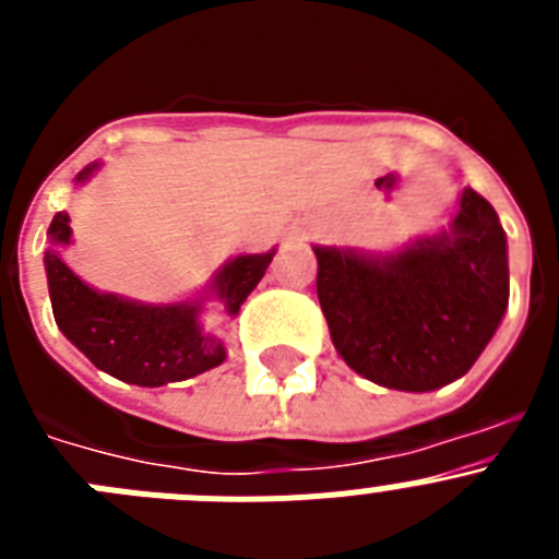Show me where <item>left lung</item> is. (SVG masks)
I'll list each match as a JSON object with an SVG mask.
<instances>
[{
    "instance_id": "obj_1",
    "label": "left lung",
    "mask_w": 559,
    "mask_h": 559,
    "mask_svg": "<svg viewBox=\"0 0 559 559\" xmlns=\"http://www.w3.org/2000/svg\"><path fill=\"white\" fill-rule=\"evenodd\" d=\"M335 349L367 380L431 392L462 378L510 302L507 237L490 201L464 187L451 231L386 260L313 249Z\"/></svg>"
}]
</instances>
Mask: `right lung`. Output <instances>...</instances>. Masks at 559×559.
Here are the masks:
<instances>
[{"label": "right lung", "instance_id": "obj_1", "mask_svg": "<svg viewBox=\"0 0 559 559\" xmlns=\"http://www.w3.org/2000/svg\"><path fill=\"white\" fill-rule=\"evenodd\" d=\"M95 167L78 173V181L86 179ZM69 215L58 212L49 224V240L69 243ZM271 257L274 251L237 257L221 271L215 288L226 313L240 310L246 296L263 280ZM44 265L56 324L103 372L136 386H165L224 364V344L215 335L201 333L192 305L147 308L97 294L67 269L56 249L44 254Z\"/></svg>", "mask_w": 559, "mask_h": 559}]
</instances>
